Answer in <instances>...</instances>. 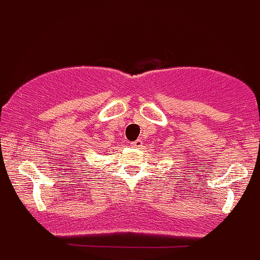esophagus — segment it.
Wrapping results in <instances>:
<instances>
[{
    "label": "esophagus",
    "instance_id": "1",
    "mask_svg": "<svg viewBox=\"0 0 260 260\" xmlns=\"http://www.w3.org/2000/svg\"><path fill=\"white\" fill-rule=\"evenodd\" d=\"M142 146H143V143H142L141 139H137V141L135 142H131V147H133V148H141Z\"/></svg>",
    "mask_w": 260,
    "mask_h": 260
}]
</instances>
